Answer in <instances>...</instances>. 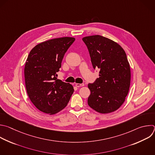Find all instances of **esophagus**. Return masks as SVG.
I'll return each instance as SVG.
<instances>
[{
  "instance_id": "obj_1",
  "label": "esophagus",
  "mask_w": 155,
  "mask_h": 155,
  "mask_svg": "<svg viewBox=\"0 0 155 155\" xmlns=\"http://www.w3.org/2000/svg\"><path fill=\"white\" fill-rule=\"evenodd\" d=\"M84 84H83V83H82V84H79V83H76L75 84V86H77V87H81V86H83Z\"/></svg>"
}]
</instances>
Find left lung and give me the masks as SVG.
I'll return each mask as SVG.
<instances>
[{"label":"left lung","instance_id":"1","mask_svg":"<svg viewBox=\"0 0 155 155\" xmlns=\"http://www.w3.org/2000/svg\"><path fill=\"white\" fill-rule=\"evenodd\" d=\"M94 69L99 77L88 84V105L107 114L119 109L125 101L130 86L131 71L125 51L117 42L100 35L84 37Z\"/></svg>","mask_w":155,"mask_h":155}]
</instances>
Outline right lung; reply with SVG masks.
<instances>
[{"label":"right lung","instance_id":"1","mask_svg":"<svg viewBox=\"0 0 155 155\" xmlns=\"http://www.w3.org/2000/svg\"><path fill=\"white\" fill-rule=\"evenodd\" d=\"M75 39L63 37L42 42L27 57L24 68L27 92L33 104L44 113L55 114L63 110L74 91L72 84L57 79V73Z\"/></svg>","mask_w":155,"mask_h":155}]
</instances>
